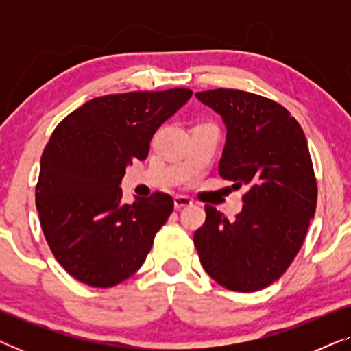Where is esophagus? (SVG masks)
<instances>
[{
    "label": "esophagus",
    "mask_w": 351,
    "mask_h": 351,
    "mask_svg": "<svg viewBox=\"0 0 351 351\" xmlns=\"http://www.w3.org/2000/svg\"><path fill=\"white\" fill-rule=\"evenodd\" d=\"M191 204H193V199H190L189 196H184V195H177V196H174V206H176V209L186 208V206H191Z\"/></svg>",
    "instance_id": "34e87169"
}]
</instances>
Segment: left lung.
<instances>
[{"label":"left lung","instance_id":"left-lung-1","mask_svg":"<svg viewBox=\"0 0 351 351\" xmlns=\"http://www.w3.org/2000/svg\"><path fill=\"white\" fill-rule=\"evenodd\" d=\"M222 117L227 138L219 174L246 185L243 210L230 220L206 206L193 241L201 265L220 286L254 292L275 282L304 243L316 209V180L305 134L270 99L238 89L196 93Z\"/></svg>","mask_w":351,"mask_h":351}]
</instances>
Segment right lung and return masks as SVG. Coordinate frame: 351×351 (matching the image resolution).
<instances>
[{
    "mask_svg": "<svg viewBox=\"0 0 351 351\" xmlns=\"http://www.w3.org/2000/svg\"><path fill=\"white\" fill-rule=\"evenodd\" d=\"M191 94L179 88L95 97L54 129L41 156L36 209L52 254L78 281L112 287L145 262L174 201L153 193L124 204L119 185Z\"/></svg>",
    "mask_w": 351,
    "mask_h": 351,
    "instance_id": "add662e5",
    "label": "right lung"
}]
</instances>
